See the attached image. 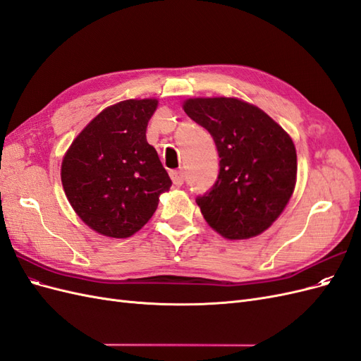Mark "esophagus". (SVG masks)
<instances>
[{
	"label": "esophagus",
	"mask_w": 361,
	"mask_h": 361,
	"mask_svg": "<svg viewBox=\"0 0 361 361\" xmlns=\"http://www.w3.org/2000/svg\"><path fill=\"white\" fill-rule=\"evenodd\" d=\"M170 176H171V180H173L174 185H176V187H180V185L185 180V174H183L182 170H171Z\"/></svg>",
	"instance_id": "1"
}]
</instances>
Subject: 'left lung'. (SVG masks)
Segmentation results:
<instances>
[{
  "label": "left lung",
  "instance_id": "1",
  "mask_svg": "<svg viewBox=\"0 0 361 361\" xmlns=\"http://www.w3.org/2000/svg\"><path fill=\"white\" fill-rule=\"evenodd\" d=\"M183 110L212 135L220 157L216 182L195 199L204 220L227 239L267 231L295 188L292 138L260 108L235 97H195Z\"/></svg>",
  "mask_w": 361,
  "mask_h": 361
}]
</instances>
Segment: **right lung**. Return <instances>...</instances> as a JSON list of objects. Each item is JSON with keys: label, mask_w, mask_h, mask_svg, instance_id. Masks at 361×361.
<instances>
[{"label": "right lung", "mask_w": 361, "mask_h": 361, "mask_svg": "<svg viewBox=\"0 0 361 361\" xmlns=\"http://www.w3.org/2000/svg\"><path fill=\"white\" fill-rule=\"evenodd\" d=\"M157 99H129L97 114L73 140L61 183L73 211L97 233L128 238L158 207L171 179L146 140Z\"/></svg>", "instance_id": "obj_1"}]
</instances>
